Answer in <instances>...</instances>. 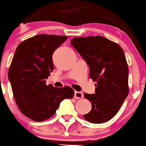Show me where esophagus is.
Returning <instances> with one entry per match:
<instances>
[{
    "label": "esophagus",
    "instance_id": "34e87169",
    "mask_svg": "<svg viewBox=\"0 0 146 146\" xmlns=\"http://www.w3.org/2000/svg\"><path fill=\"white\" fill-rule=\"evenodd\" d=\"M74 97H75V99H81V98H83V94H82V93H81V92L75 91Z\"/></svg>",
    "mask_w": 146,
    "mask_h": 146
}]
</instances>
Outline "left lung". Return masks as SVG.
I'll list each match as a JSON object with an SVG mask.
<instances>
[{"label":"left lung","mask_w":146,"mask_h":146,"mask_svg":"<svg viewBox=\"0 0 146 146\" xmlns=\"http://www.w3.org/2000/svg\"><path fill=\"white\" fill-rule=\"evenodd\" d=\"M71 44L90 68V78L95 94H85L92 109L84 115L92 123H102L116 115L129 94L127 63L124 52L117 43L102 36L74 38Z\"/></svg>","instance_id":"8db88e82"}]
</instances>
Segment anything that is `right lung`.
<instances>
[{
	"label": "right lung",
	"instance_id": "obj_1",
	"mask_svg": "<svg viewBox=\"0 0 146 146\" xmlns=\"http://www.w3.org/2000/svg\"><path fill=\"white\" fill-rule=\"evenodd\" d=\"M67 36L38 35L21 42L9 70L15 103L23 114L36 122L52 117L64 99L72 98L69 86L55 88L46 85L53 71L52 56L67 40Z\"/></svg>",
	"mask_w": 146,
	"mask_h": 146
}]
</instances>
